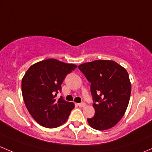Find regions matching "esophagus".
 Wrapping results in <instances>:
<instances>
[{"label":"esophagus","instance_id":"esophagus-1","mask_svg":"<svg viewBox=\"0 0 152 152\" xmlns=\"http://www.w3.org/2000/svg\"><path fill=\"white\" fill-rule=\"evenodd\" d=\"M78 105H79V107H84L86 105V104L85 103V102H82V103L78 104Z\"/></svg>","mask_w":152,"mask_h":152}]
</instances>
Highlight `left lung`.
I'll use <instances>...</instances> for the list:
<instances>
[{
	"mask_svg": "<svg viewBox=\"0 0 152 152\" xmlns=\"http://www.w3.org/2000/svg\"><path fill=\"white\" fill-rule=\"evenodd\" d=\"M91 83L95 115L87 119L97 130L112 128L122 118L131 95V82L124 67L112 60H95L79 65Z\"/></svg>",
	"mask_w": 152,
	"mask_h": 152,
	"instance_id": "8db88e82",
	"label": "left lung"
}]
</instances>
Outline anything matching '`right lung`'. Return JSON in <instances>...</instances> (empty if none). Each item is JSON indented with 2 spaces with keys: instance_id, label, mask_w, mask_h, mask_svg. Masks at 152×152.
<instances>
[{
  "instance_id": "obj_1",
  "label": "right lung",
  "mask_w": 152,
  "mask_h": 152,
  "mask_svg": "<svg viewBox=\"0 0 152 152\" xmlns=\"http://www.w3.org/2000/svg\"><path fill=\"white\" fill-rule=\"evenodd\" d=\"M74 64H67L55 59H48L34 64L22 79V94L27 110L39 125L56 128L66 122L74 104L66 102L61 92L67 74L76 68Z\"/></svg>"
}]
</instances>
